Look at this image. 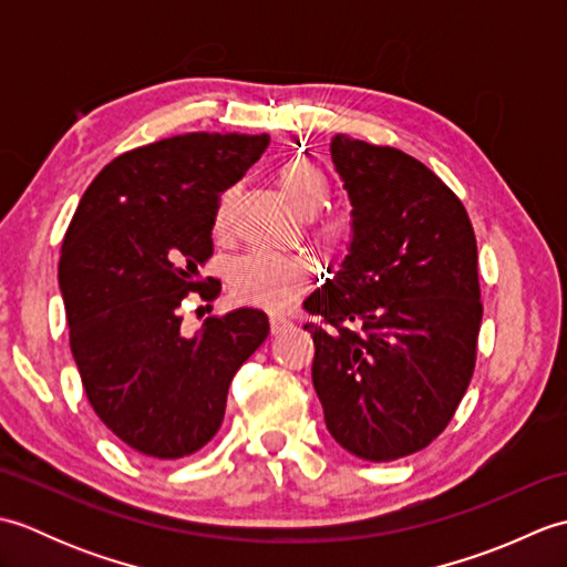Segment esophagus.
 <instances>
[{
	"label": "esophagus",
	"mask_w": 567,
	"mask_h": 567,
	"mask_svg": "<svg viewBox=\"0 0 567 567\" xmlns=\"http://www.w3.org/2000/svg\"><path fill=\"white\" fill-rule=\"evenodd\" d=\"M287 327H292V321L287 319V317H280V315L270 317V329H272V333H280V331H285Z\"/></svg>",
	"instance_id": "esophagus-1"
}]
</instances>
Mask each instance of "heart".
Here are the masks:
<instances>
[{
  "label": "heart",
  "mask_w": 567,
  "mask_h": 567,
  "mask_svg": "<svg viewBox=\"0 0 567 567\" xmlns=\"http://www.w3.org/2000/svg\"><path fill=\"white\" fill-rule=\"evenodd\" d=\"M277 185H280L282 197L295 214L307 219V216L320 212L319 215L316 213L318 216L311 221V236H315L321 250L331 252V256H343L355 244L358 226L351 212H321L329 202V177L317 161L305 158V155L287 161L277 171ZM234 197V189H226L219 197L214 214L216 231H224L228 226ZM311 277H315L311 275V265L305 258L285 256V252L252 250L231 265L228 282H231V292L240 302L280 311L309 290Z\"/></svg>",
  "instance_id": "heart-1"
}]
</instances>
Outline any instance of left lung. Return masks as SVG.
Here are the masks:
<instances>
[{
    "label": "left lung",
    "mask_w": 567,
    "mask_h": 567,
    "mask_svg": "<svg viewBox=\"0 0 567 567\" xmlns=\"http://www.w3.org/2000/svg\"><path fill=\"white\" fill-rule=\"evenodd\" d=\"M331 158L358 226L311 295V380L331 436L390 463L441 436L473 380L483 323L477 240L463 202L404 151L336 134Z\"/></svg>",
    "instance_id": "1"
}]
</instances>
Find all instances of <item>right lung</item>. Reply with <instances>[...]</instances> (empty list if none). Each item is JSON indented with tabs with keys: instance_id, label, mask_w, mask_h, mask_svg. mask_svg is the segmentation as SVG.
Instances as JSON below:
<instances>
[{
	"instance_id": "obj_1",
	"label": "right lung",
	"mask_w": 567,
	"mask_h": 567,
	"mask_svg": "<svg viewBox=\"0 0 567 567\" xmlns=\"http://www.w3.org/2000/svg\"><path fill=\"white\" fill-rule=\"evenodd\" d=\"M268 134H197L126 151L92 179L58 262L70 351L104 426L158 461L197 453L219 431L236 370L268 339V315L236 309L185 336L189 292L212 258L221 192L268 148Z\"/></svg>"
}]
</instances>
